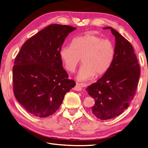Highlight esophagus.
<instances>
[{
	"instance_id": "esophagus-1",
	"label": "esophagus",
	"mask_w": 148,
	"mask_h": 148,
	"mask_svg": "<svg viewBox=\"0 0 148 148\" xmlns=\"http://www.w3.org/2000/svg\"><path fill=\"white\" fill-rule=\"evenodd\" d=\"M74 90L75 91H77V92H79V91L82 90V88H81V85H80V84L77 83V84H76V86H74Z\"/></svg>"
}]
</instances>
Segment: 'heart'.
<instances>
[{
	"label": "heart",
	"instance_id": "1",
	"mask_svg": "<svg viewBox=\"0 0 148 148\" xmlns=\"http://www.w3.org/2000/svg\"><path fill=\"white\" fill-rule=\"evenodd\" d=\"M59 56L63 65L68 72H74L82 60L77 74L79 82L91 80L97 75L100 76L109 71L114 61L115 48L109 40L86 34L72 40L71 46H63Z\"/></svg>",
	"mask_w": 148,
	"mask_h": 148
}]
</instances>
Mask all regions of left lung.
I'll list each match as a JSON object with an SVG mask.
<instances>
[{
  "instance_id": "obj_1",
  "label": "left lung",
  "mask_w": 148,
  "mask_h": 148,
  "mask_svg": "<svg viewBox=\"0 0 148 148\" xmlns=\"http://www.w3.org/2000/svg\"><path fill=\"white\" fill-rule=\"evenodd\" d=\"M110 29L115 37V56L109 71L86 88L95 100L92 114L106 120L120 115L136 94L140 76V67L131 44L117 31Z\"/></svg>"
}]
</instances>
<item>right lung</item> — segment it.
Returning a JSON list of instances; mask_svg holds the SVG:
<instances>
[{"label": "right lung", "instance_id": "obj_1", "mask_svg": "<svg viewBox=\"0 0 148 148\" xmlns=\"http://www.w3.org/2000/svg\"><path fill=\"white\" fill-rule=\"evenodd\" d=\"M76 28L52 24L21 46L12 69L16 99L27 112L46 118L57 111L64 96L74 87L62 66L59 51Z\"/></svg>", "mask_w": 148, "mask_h": 148}]
</instances>
